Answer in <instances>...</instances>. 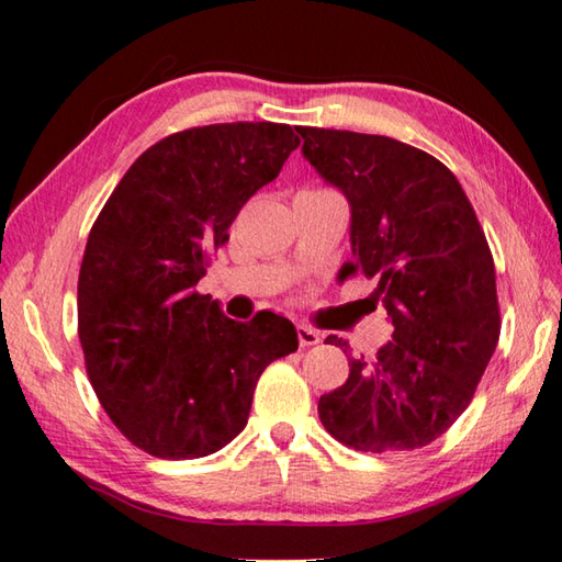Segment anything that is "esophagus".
I'll return each mask as SVG.
<instances>
[{
	"label": "esophagus",
	"mask_w": 562,
	"mask_h": 562,
	"mask_svg": "<svg viewBox=\"0 0 562 562\" xmlns=\"http://www.w3.org/2000/svg\"><path fill=\"white\" fill-rule=\"evenodd\" d=\"M297 339H300V346H314L319 344V331H314L307 324H297Z\"/></svg>",
	"instance_id": "obj_1"
}]
</instances>
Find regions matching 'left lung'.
<instances>
[{
  "instance_id": "8db88e82",
  "label": "left lung",
  "mask_w": 562,
  "mask_h": 562,
  "mask_svg": "<svg viewBox=\"0 0 562 562\" xmlns=\"http://www.w3.org/2000/svg\"><path fill=\"white\" fill-rule=\"evenodd\" d=\"M297 132L310 165L349 199L344 280L375 278L393 319V339L349 359L346 383L319 397L322 425L359 452L420 450L467 411L498 344L486 236L457 177L427 151L349 130Z\"/></svg>"
}]
</instances>
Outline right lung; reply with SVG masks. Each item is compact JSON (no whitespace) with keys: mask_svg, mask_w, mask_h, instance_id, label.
<instances>
[{"mask_svg":"<svg viewBox=\"0 0 562 562\" xmlns=\"http://www.w3.org/2000/svg\"><path fill=\"white\" fill-rule=\"evenodd\" d=\"M300 147L290 125L221 122L142 151L90 228L78 336L110 420L151 457L218 452L248 423L255 385L297 351L290 319L233 322L196 290L255 191Z\"/></svg>","mask_w":562,"mask_h":562,"instance_id":"add662e5","label":"right lung"}]
</instances>
